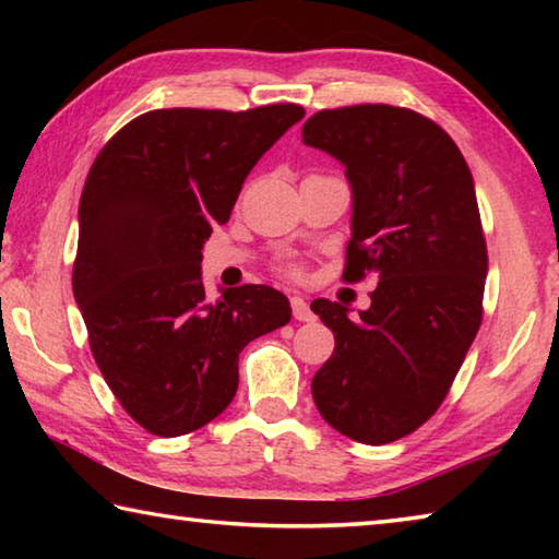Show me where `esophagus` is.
Returning <instances> with one entry per match:
<instances>
[{
	"instance_id": "34e87169",
	"label": "esophagus",
	"mask_w": 559,
	"mask_h": 559,
	"mask_svg": "<svg viewBox=\"0 0 559 559\" xmlns=\"http://www.w3.org/2000/svg\"><path fill=\"white\" fill-rule=\"evenodd\" d=\"M290 308H293V318H296V320H302V323H306V320H313V310H310L306 298L293 296L290 298Z\"/></svg>"
}]
</instances>
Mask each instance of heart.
I'll return each mask as SVG.
<instances>
[{"mask_svg": "<svg viewBox=\"0 0 559 559\" xmlns=\"http://www.w3.org/2000/svg\"><path fill=\"white\" fill-rule=\"evenodd\" d=\"M290 271H293V273H296V269H290Z\"/></svg>", "mask_w": 559, "mask_h": 559, "instance_id": "heart-1", "label": "heart"}]
</instances>
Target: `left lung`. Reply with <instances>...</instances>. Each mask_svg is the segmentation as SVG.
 I'll return each mask as SVG.
<instances>
[{
  "label": "left lung",
  "instance_id": "1",
  "mask_svg": "<svg viewBox=\"0 0 559 559\" xmlns=\"http://www.w3.org/2000/svg\"><path fill=\"white\" fill-rule=\"evenodd\" d=\"M302 143L340 159L353 187L343 278L380 281L359 318L333 300L310 302L335 335L310 390L330 427L382 447L439 409L484 320L476 189L449 132L409 108L320 110Z\"/></svg>",
  "mask_w": 559,
  "mask_h": 559
}]
</instances>
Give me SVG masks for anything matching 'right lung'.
Returning a JSON list of instances; mask_svg holds the SVG:
<instances>
[{"label":"right lung","instance_id":"right-lung-1","mask_svg":"<svg viewBox=\"0 0 559 559\" xmlns=\"http://www.w3.org/2000/svg\"><path fill=\"white\" fill-rule=\"evenodd\" d=\"M302 116L296 103L150 110L91 167L73 296L112 394L155 437L216 419L239 386L241 349L290 320L288 298L269 286L206 300L202 246L229 222L246 175Z\"/></svg>","mask_w":559,"mask_h":559}]
</instances>
